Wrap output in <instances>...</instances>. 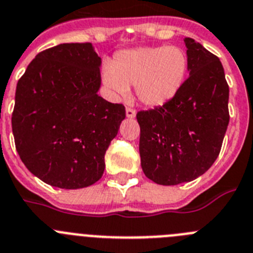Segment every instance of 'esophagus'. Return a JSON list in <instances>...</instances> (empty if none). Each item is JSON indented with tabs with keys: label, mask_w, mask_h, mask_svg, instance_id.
Masks as SVG:
<instances>
[{
	"label": "esophagus",
	"mask_w": 253,
	"mask_h": 253,
	"mask_svg": "<svg viewBox=\"0 0 253 253\" xmlns=\"http://www.w3.org/2000/svg\"><path fill=\"white\" fill-rule=\"evenodd\" d=\"M126 116L128 118H133L136 116V111L135 108H132V107H127L126 108Z\"/></svg>",
	"instance_id": "obj_1"
}]
</instances>
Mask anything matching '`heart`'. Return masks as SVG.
<instances>
[{"label": "heart", "mask_w": 253, "mask_h": 253, "mask_svg": "<svg viewBox=\"0 0 253 253\" xmlns=\"http://www.w3.org/2000/svg\"><path fill=\"white\" fill-rule=\"evenodd\" d=\"M188 55L179 46H142L120 51L103 68V81L121 95L136 87L137 98L160 106L174 97L186 78Z\"/></svg>", "instance_id": "1"}]
</instances>
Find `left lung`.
Returning <instances> with one entry per match:
<instances>
[{
	"instance_id": "8db88e82",
	"label": "left lung",
	"mask_w": 253,
	"mask_h": 253,
	"mask_svg": "<svg viewBox=\"0 0 253 253\" xmlns=\"http://www.w3.org/2000/svg\"><path fill=\"white\" fill-rule=\"evenodd\" d=\"M188 69L170 101L138 111L141 166L150 180L177 185L203 175L219 155L229 122V88L222 63L190 38Z\"/></svg>"
}]
</instances>
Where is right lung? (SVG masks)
<instances>
[{
	"label": "right lung",
	"mask_w": 253,
	"mask_h": 253,
	"mask_svg": "<svg viewBox=\"0 0 253 253\" xmlns=\"http://www.w3.org/2000/svg\"><path fill=\"white\" fill-rule=\"evenodd\" d=\"M99 65L90 42H68L39 53L19 79L15 146L27 169L49 185L85 188L103 175L104 154L126 111L97 93Z\"/></svg>",
	"instance_id": "1"
}]
</instances>
